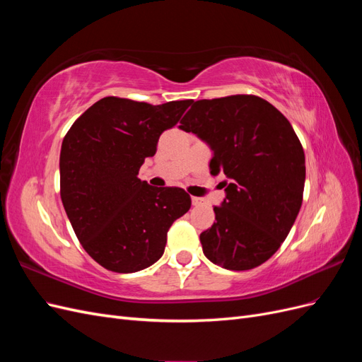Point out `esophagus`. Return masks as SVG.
<instances>
[{
  "mask_svg": "<svg viewBox=\"0 0 362 362\" xmlns=\"http://www.w3.org/2000/svg\"><path fill=\"white\" fill-rule=\"evenodd\" d=\"M192 204H193L194 206H198V205L202 204V199H201V198H196V196H193V198H192Z\"/></svg>",
  "mask_w": 362,
  "mask_h": 362,
  "instance_id": "1",
  "label": "esophagus"
}]
</instances>
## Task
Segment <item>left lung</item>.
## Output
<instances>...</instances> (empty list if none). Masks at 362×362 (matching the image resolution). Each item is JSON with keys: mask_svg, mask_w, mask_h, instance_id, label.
I'll return each instance as SVG.
<instances>
[{"mask_svg": "<svg viewBox=\"0 0 362 362\" xmlns=\"http://www.w3.org/2000/svg\"><path fill=\"white\" fill-rule=\"evenodd\" d=\"M180 128L210 146L211 175H226L216 222L199 237L204 255L228 270L262 264L302 205L305 154L291 124L259 96L233 95L193 103Z\"/></svg>", "mask_w": 362, "mask_h": 362, "instance_id": "8db88e82", "label": "left lung"}]
</instances>
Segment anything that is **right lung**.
Segmentation results:
<instances>
[{
	"instance_id": "right-lung-1",
	"label": "right lung",
	"mask_w": 362,
	"mask_h": 362,
	"mask_svg": "<svg viewBox=\"0 0 362 362\" xmlns=\"http://www.w3.org/2000/svg\"><path fill=\"white\" fill-rule=\"evenodd\" d=\"M192 100L161 105L107 96L75 120L60 151V196L81 246L116 273L158 261L168 231L190 210L178 187H152L137 178L163 131L178 124Z\"/></svg>"
}]
</instances>
